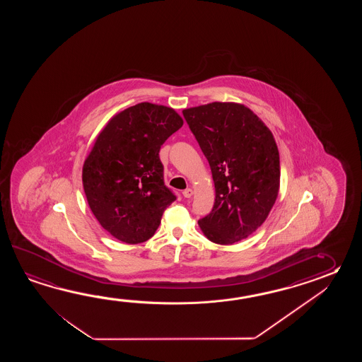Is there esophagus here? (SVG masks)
Masks as SVG:
<instances>
[{"instance_id": "obj_1", "label": "esophagus", "mask_w": 362, "mask_h": 362, "mask_svg": "<svg viewBox=\"0 0 362 362\" xmlns=\"http://www.w3.org/2000/svg\"><path fill=\"white\" fill-rule=\"evenodd\" d=\"M182 195H184L185 198H192V189H185L184 192H182Z\"/></svg>"}]
</instances>
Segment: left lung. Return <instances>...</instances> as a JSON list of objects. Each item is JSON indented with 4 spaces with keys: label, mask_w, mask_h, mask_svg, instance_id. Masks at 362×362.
Here are the masks:
<instances>
[{
    "label": "left lung",
    "mask_w": 362,
    "mask_h": 362,
    "mask_svg": "<svg viewBox=\"0 0 362 362\" xmlns=\"http://www.w3.org/2000/svg\"><path fill=\"white\" fill-rule=\"evenodd\" d=\"M185 120L207 158L215 182V204L200 218L211 242L233 245L267 220L279 190V153L259 116L234 102L185 108Z\"/></svg>",
    "instance_id": "1"
}]
</instances>
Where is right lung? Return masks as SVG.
<instances>
[{"label":"right lung","mask_w":362,"mask_h":362,"mask_svg":"<svg viewBox=\"0 0 362 362\" xmlns=\"http://www.w3.org/2000/svg\"><path fill=\"white\" fill-rule=\"evenodd\" d=\"M184 124L173 108L142 102L116 114L95 139L83 167L88 204L116 239L146 242L176 200L164 185L159 151Z\"/></svg>","instance_id":"1"}]
</instances>
